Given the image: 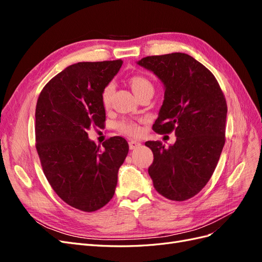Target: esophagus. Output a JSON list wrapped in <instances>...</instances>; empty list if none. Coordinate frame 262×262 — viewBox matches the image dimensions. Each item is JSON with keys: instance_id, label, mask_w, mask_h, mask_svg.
<instances>
[{"instance_id": "obj_1", "label": "esophagus", "mask_w": 262, "mask_h": 262, "mask_svg": "<svg viewBox=\"0 0 262 262\" xmlns=\"http://www.w3.org/2000/svg\"><path fill=\"white\" fill-rule=\"evenodd\" d=\"M139 146H141V143H140L139 141H134V140H130L129 141V147H130V149H136Z\"/></svg>"}]
</instances>
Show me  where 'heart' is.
<instances>
[{
	"mask_svg": "<svg viewBox=\"0 0 262 262\" xmlns=\"http://www.w3.org/2000/svg\"><path fill=\"white\" fill-rule=\"evenodd\" d=\"M129 85L131 86L132 92L136 96H139L140 94L144 92H153V85L146 77L141 75H134L131 76L129 80ZM114 92V84L108 83L101 91L100 99L101 104L105 108H108L110 106V101H112V95ZM117 129L119 132H121L126 136H138L140 133V126L138 123L133 121H121L117 124Z\"/></svg>",
	"mask_w": 262,
	"mask_h": 262,
	"instance_id": "1",
	"label": "heart"
}]
</instances>
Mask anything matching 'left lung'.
Instances as JSON below:
<instances>
[{"label":"left lung","instance_id":"8db88e82","mask_svg":"<svg viewBox=\"0 0 262 262\" xmlns=\"http://www.w3.org/2000/svg\"><path fill=\"white\" fill-rule=\"evenodd\" d=\"M138 64L152 71L165 86L153 130L175 131L177 137L168 147L160 141L146 142L154 155L148 175L163 196L188 200L208 184L225 144V96L215 76L189 54L150 55Z\"/></svg>","mask_w":262,"mask_h":262}]
</instances>
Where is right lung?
Returning a JSON list of instances; mask_svg holds the SVG:
<instances>
[{
	"mask_svg": "<svg viewBox=\"0 0 262 262\" xmlns=\"http://www.w3.org/2000/svg\"><path fill=\"white\" fill-rule=\"evenodd\" d=\"M121 66V60L75 63L51 78L37 100L36 148L45 176L63 201L84 212L113 199L129 152L121 137L106 140L100 149L87 134L104 125L101 91Z\"/></svg>",
	"mask_w": 262,
	"mask_h": 262,
	"instance_id": "1",
	"label": "right lung"
}]
</instances>
